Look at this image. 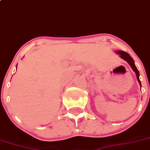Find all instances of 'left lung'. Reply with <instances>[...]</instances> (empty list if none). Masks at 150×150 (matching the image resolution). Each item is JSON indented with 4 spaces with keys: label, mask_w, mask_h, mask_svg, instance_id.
Returning a JSON list of instances; mask_svg holds the SVG:
<instances>
[{
    "label": "left lung",
    "mask_w": 150,
    "mask_h": 150,
    "mask_svg": "<svg viewBox=\"0 0 150 150\" xmlns=\"http://www.w3.org/2000/svg\"><path fill=\"white\" fill-rule=\"evenodd\" d=\"M115 52L117 53V54L120 55V56L122 58V59H124L125 61H126V62H127V63L130 64V66L131 67L132 69H133V70L135 72V73H136V78H137L138 81H139V84H140L141 87H142V83H141V81H140V80H139V70L137 69V68H136V65H135L134 61H133V58H132L131 56L128 54V53H126V52H125V51H122V50H117V51H115Z\"/></svg>",
    "instance_id": "1"
}]
</instances>
